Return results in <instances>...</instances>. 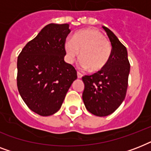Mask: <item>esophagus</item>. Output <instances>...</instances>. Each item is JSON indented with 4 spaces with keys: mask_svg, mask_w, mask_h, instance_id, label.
<instances>
[{
    "mask_svg": "<svg viewBox=\"0 0 151 151\" xmlns=\"http://www.w3.org/2000/svg\"><path fill=\"white\" fill-rule=\"evenodd\" d=\"M82 78V74L79 73V72H78V78Z\"/></svg>",
    "mask_w": 151,
    "mask_h": 151,
    "instance_id": "obj_1",
    "label": "esophagus"
}]
</instances>
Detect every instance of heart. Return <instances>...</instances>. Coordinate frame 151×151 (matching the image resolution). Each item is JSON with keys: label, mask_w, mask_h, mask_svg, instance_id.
Listing matches in <instances>:
<instances>
[{"label": "heart", "mask_w": 151, "mask_h": 151, "mask_svg": "<svg viewBox=\"0 0 151 151\" xmlns=\"http://www.w3.org/2000/svg\"><path fill=\"white\" fill-rule=\"evenodd\" d=\"M64 49L69 63H73L79 56L81 68L98 73L105 68L110 61L111 45L102 33L93 29H83L67 40Z\"/></svg>", "instance_id": "b5f03b06"}]
</instances>
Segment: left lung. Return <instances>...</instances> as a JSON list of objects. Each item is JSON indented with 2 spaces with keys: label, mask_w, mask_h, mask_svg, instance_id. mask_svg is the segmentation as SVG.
Masks as SVG:
<instances>
[{
  "label": "left lung",
  "mask_w": 151,
  "mask_h": 151,
  "mask_svg": "<svg viewBox=\"0 0 151 151\" xmlns=\"http://www.w3.org/2000/svg\"><path fill=\"white\" fill-rule=\"evenodd\" d=\"M112 45L110 61L103 70L84 76L83 102L90 113L99 117L111 114L126 96L130 64L128 52L110 29L103 27Z\"/></svg>",
  "instance_id": "obj_1"
}]
</instances>
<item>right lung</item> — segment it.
<instances>
[{
  "label": "right lung",
  "instance_id": "add662e5",
  "mask_svg": "<svg viewBox=\"0 0 151 151\" xmlns=\"http://www.w3.org/2000/svg\"><path fill=\"white\" fill-rule=\"evenodd\" d=\"M69 24L51 23L26 45L17 60V86L27 106L41 116L60 109L77 71L64 61Z\"/></svg>",
  "mask_w": 151,
  "mask_h": 151
}]
</instances>
